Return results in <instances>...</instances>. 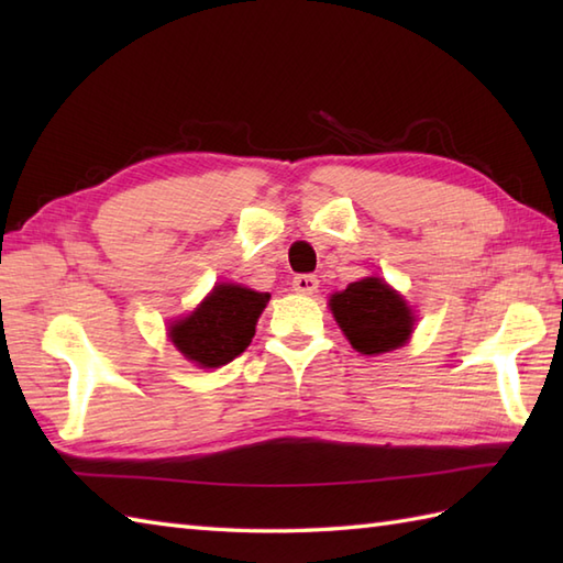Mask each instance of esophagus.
<instances>
[{"label":"esophagus","instance_id":"1","mask_svg":"<svg viewBox=\"0 0 563 563\" xmlns=\"http://www.w3.org/2000/svg\"><path fill=\"white\" fill-rule=\"evenodd\" d=\"M292 288H295V292H300V295H314V292H317V288H319V280H317V275H312V273L295 275V280H292Z\"/></svg>","mask_w":563,"mask_h":563}]
</instances>
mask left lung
Returning <instances> with one entry per match:
<instances>
[{"instance_id":"8db88e82","label":"left lung","mask_w":563,"mask_h":563,"mask_svg":"<svg viewBox=\"0 0 563 563\" xmlns=\"http://www.w3.org/2000/svg\"><path fill=\"white\" fill-rule=\"evenodd\" d=\"M331 314L363 355L397 351L413 331V312L404 297L382 278H363L331 295Z\"/></svg>"}]
</instances>
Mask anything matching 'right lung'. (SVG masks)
I'll use <instances>...</instances> for the list:
<instances>
[{
  "label": "right lung",
  "mask_w": 563,
  "mask_h": 563,
  "mask_svg": "<svg viewBox=\"0 0 563 563\" xmlns=\"http://www.w3.org/2000/svg\"><path fill=\"white\" fill-rule=\"evenodd\" d=\"M268 300V292L220 283L194 312L174 321L169 339L186 361L198 367L227 365L249 349L256 333V321Z\"/></svg>",
  "instance_id": "add662e5"
}]
</instances>
